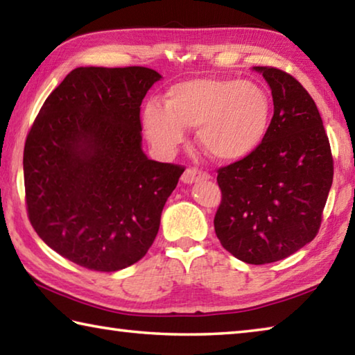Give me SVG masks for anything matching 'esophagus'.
<instances>
[{"mask_svg":"<svg viewBox=\"0 0 355 355\" xmlns=\"http://www.w3.org/2000/svg\"><path fill=\"white\" fill-rule=\"evenodd\" d=\"M209 175L207 172L196 169V167H189V169H186L182 175V182L186 184H191V183H196V182H200V180H208Z\"/></svg>","mask_w":355,"mask_h":355,"instance_id":"obj_1","label":"esophagus"}]
</instances>
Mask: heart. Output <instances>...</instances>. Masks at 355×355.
Masks as SVG:
<instances>
[{
	"label": "heart",
	"instance_id": "1",
	"mask_svg": "<svg viewBox=\"0 0 355 355\" xmlns=\"http://www.w3.org/2000/svg\"><path fill=\"white\" fill-rule=\"evenodd\" d=\"M272 103L260 84L233 78L202 76L173 84L164 106L144 107V128L161 153H173L197 128V142L208 156L236 163L254 155L271 128Z\"/></svg>",
	"mask_w": 355,
	"mask_h": 355
}]
</instances>
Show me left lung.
Wrapping results in <instances>:
<instances>
[{
  "instance_id": "obj_1",
  "label": "left lung",
  "mask_w": 355,
  "mask_h": 355,
  "mask_svg": "<svg viewBox=\"0 0 355 355\" xmlns=\"http://www.w3.org/2000/svg\"><path fill=\"white\" fill-rule=\"evenodd\" d=\"M272 92L274 116L257 152L218 171L214 230L249 264L274 263L316 236L334 180V158L313 98L290 73L254 67Z\"/></svg>"
}]
</instances>
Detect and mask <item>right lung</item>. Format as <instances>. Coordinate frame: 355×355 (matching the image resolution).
<instances>
[{
  "label": "right lung",
  "mask_w": 355,
  "mask_h": 355,
  "mask_svg": "<svg viewBox=\"0 0 355 355\" xmlns=\"http://www.w3.org/2000/svg\"><path fill=\"white\" fill-rule=\"evenodd\" d=\"M161 80L147 67H78L29 130L23 172L28 218L46 245L91 271L147 254L183 166L142 152L141 103Z\"/></svg>",
  "instance_id": "1"
}]
</instances>
